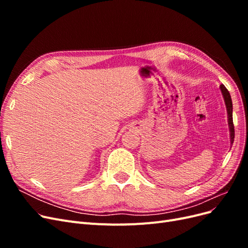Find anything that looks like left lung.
I'll use <instances>...</instances> for the list:
<instances>
[{
	"mask_svg": "<svg viewBox=\"0 0 248 248\" xmlns=\"http://www.w3.org/2000/svg\"><path fill=\"white\" fill-rule=\"evenodd\" d=\"M219 89H220V92L222 94L224 104H226V108H227V112H228V124H229V130H230V141H231V145H232V142H234V138H235L234 124H232V102L231 95H230L229 91L227 90V88L224 87L223 85H220Z\"/></svg>",
	"mask_w": 248,
	"mask_h": 248,
	"instance_id": "left-lung-1",
	"label": "left lung"
}]
</instances>
